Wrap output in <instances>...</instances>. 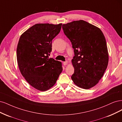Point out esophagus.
Segmentation results:
<instances>
[{"mask_svg":"<svg viewBox=\"0 0 122 122\" xmlns=\"http://www.w3.org/2000/svg\"><path fill=\"white\" fill-rule=\"evenodd\" d=\"M68 64V61H65V62H63V65H64V66H65V65H67Z\"/></svg>","mask_w":122,"mask_h":122,"instance_id":"obj_1","label":"esophagus"}]
</instances>
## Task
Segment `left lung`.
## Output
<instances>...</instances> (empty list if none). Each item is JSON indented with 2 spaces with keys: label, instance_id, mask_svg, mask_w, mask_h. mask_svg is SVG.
Masks as SVG:
<instances>
[{
  "label": "left lung",
  "instance_id": "1",
  "mask_svg": "<svg viewBox=\"0 0 122 122\" xmlns=\"http://www.w3.org/2000/svg\"><path fill=\"white\" fill-rule=\"evenodd\" d=\"M62 28L74 49L71 60L74 84L84 89L94 87L103 76L108 63L103 33L98 27L81 20L63 24Z\"/></svg>",
  "mask_w": 122,
  "mask_h": 122
}]
</instances>
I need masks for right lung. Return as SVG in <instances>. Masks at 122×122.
Wrapping results in <instances>:
<instances>
[{
    "label": "right lung",
    "instance_id": "1",
    "mask_svg": "<svg viewBox=\"0 0 122 122\" xmlns=\"http://www.w3.org/2000/svg\"><path fill=\"white\" fill-rule=\"evenodd\" d=\"M62 24H35L20 37L17 49L19 70L28 84L39 91L53 87L62 71V63L49 58L52 41L60 32Z\"/></svg>",
    "mask_w": 122,
    "mask_h": 122
}]
</instances>
